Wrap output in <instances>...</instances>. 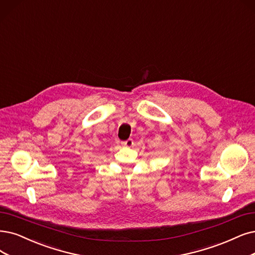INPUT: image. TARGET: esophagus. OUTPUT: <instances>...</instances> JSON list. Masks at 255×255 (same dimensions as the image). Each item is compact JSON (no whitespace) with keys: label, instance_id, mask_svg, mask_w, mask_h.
Returning <instances> with one entry per match:
<instances>
[{"label":"esophagus","instance_id":"esophagus-1","mask_svg":"<svg viewBox=\"0 0 255 255\" xmlns=\"http://www.w3.org/2000/svg\"><path fill=\"white\" fill-rule=\"evenodd\" d=\"M122 146H124L126 148H130L133 146V139L132 138H128L127 140H124V142H122Z\"/></svg>","mask_w":255,"mask_h":255}]
</instances>
